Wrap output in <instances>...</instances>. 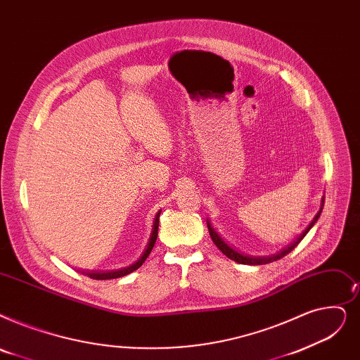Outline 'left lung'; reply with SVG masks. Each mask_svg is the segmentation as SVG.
I'll list each match as a JSON object with an SVG mask.
<instances>
[{
  "instance_id": "left-lung-1",
  "label": "left lung",
  "mask_w": 360,
  "mask_h": 360,
  "mask_svg": "<svg viewBox=\"0 0 360 360\" xmlns=\"http://www.w3.org/2000/svg\"><path fill=\"white\" fill-rule=\"evenodd\" d=\"M323 202H325V198L322 197V200H321V209H319V212L315 214V217H314V221H311L309 225H307V228L300 233L299 237H297L291 244H288L285 248H283L281 250V252H278L276 255H272V256H266V257H253V256H244V255H241V253H238L237 250H233V248H231L221 237L217 236V232L212 228V225H210V222L207 221V228H209V233H210V237H212V240H213V243L216 244V247L221 250V252L228 257V259H231V260H233V262H237V263H243V264H266V263H271V262H275V260H279V259H283L284 256H287L290 252H292V250L297 247V244H299L303 238H304V236L306 233L310 231V228L314 226L315 224H316V221L319 219V216H321V213H322V209H323Z\"/></svg>"
}]
</instances>
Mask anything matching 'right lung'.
<instances>
[{
  "label": "right lung",
  "instance_id": "1",
  "mask_svg": "<svg viewBox=\"0 0 360 360\" xmlns=\"http://www.w3.org/2000/svg\"><path fill=\"white\" fill-rule=\"evenodd\" d=\"M160 212L162 210H159L158 212V214H155V217H154V222H153V229H151V236H150V238H148V244H147V247H146V250L143 252V255L139 256V259L136 260V262H134L132 264H129V266H127V268H122V269H115V271H97V272H94V271H82V274H85V275H88L89 278H92V279H115V278H120V276H124V275H128V274H131V272H134V271H136L139 266H141V264L146 262V259L148 257V255L151 253V250H153V247H154V243H155V240H158V231H159V217H160Z\"/></svg>",
  "mask_w": 360,
  "mask_h": 360
}]
</instances>
